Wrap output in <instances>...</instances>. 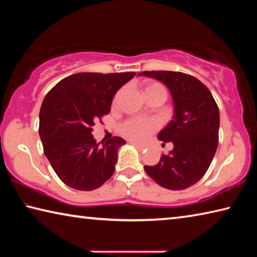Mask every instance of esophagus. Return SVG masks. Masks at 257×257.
<instances>
[{
    "label": "esophagus",
    "mask_w": 257,
    "mask_h": 257,
    "mask_svg": "<svg viewBox=\"0 0 257 257\" xmlns=\"http://www.w3.org/2000/svg\"><path fill=\"white\" fill-rule=\"evenodd\" d=\"M132 144H133L134 146H136V149H137L138 151H145V150L147 149L146 145H141V144H137V143H134V142H132Z\"/></svg>",
    "instance_id": "34e87169"
}]
</instances>
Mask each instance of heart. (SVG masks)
Returning <instances> with one entry per match:
<instances>
[{"mask_svg": "<svg viewBox=\"0 0 257 257\" xmlns=\"http://www.w3.org/2000/svg\"><path fill=\"white\" fill-rule=\"evenodd\" d=\"M151 94H161L165 97L167 92L164 87L158 82L147 81L144 84V95ZM159 121L153 118H132L125 120L120 124L119 132L123 137L130 139L133 142H144L149 138L152 134L159 129Z\"/></svg>", "mask_w": 257, "mask_h": 257, "instance_id": "1", "label": "heart"}]
</instances>
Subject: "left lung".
<instances>
[{
  "label": "left lung",
  "mask_w": 257,
  "mask_h": 257,
  "mask_svg": "<svg viewBox=\"0 0 257 257\" xmlns=\"http://www.w3.org/2000/svg\"><path fill=\"white\" fill-rule=\"evenodd\" d=\"M168 87L173 99V119L158 135L173 150L156 165H145L152 179L170 190L193 186L205 175L219 144V107L207 87L197 78L176 71H143Z\"/></svg>",
  "instance_id": "obj_1"
}]
</instances>
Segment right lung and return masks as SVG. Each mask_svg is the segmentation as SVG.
Here are the masks:
<instances>
[{
	"mask_svg": "<svg viewBox=\"0 0 257 257\" xmlns=\"http://www.w3.org/2000/svg\"><path fill=\"white\" fill-rule=\"evenodd\" d=\"M136 72L75 73L59 81L42 103L40 136L44 154L56 175L77 190H94L115 170L118 150L125 144L113 137L99 145L95 121L111 110L115 93Z\"/></svg>",
	"mask_w": 257,
	"mask_h": 257,
	"instance_id": "1",
	"label": "right lung"
}]
</instances>
